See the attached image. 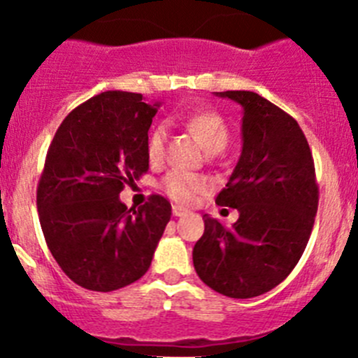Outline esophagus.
<instances>
[{
	"label": "esophagus",
	"mask_w": 358,
	"mask_h": 358,
	"mask_svg": "<svg viewBox=\"0 0 358 358\" xmlns=\"http://www.w3.org/2000/svg\"><path fill=\"white\" fill-rule=\"evenodd\" d=\"M185 213H187V210L182 208V206H173V215L175 217H182V215H185Z\"/></svg>",
	"instance_id": "34e87169"
}]
</instances>
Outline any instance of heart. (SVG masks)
I'll list each match as a JSON object with an SVG mask.
<instances>
[{
    "mask_svg": "<svg viewBox=\"0 0 358 358\" xmlns=\"http://www.w3.org/2000/svg\"><path fill=\"white\" fill-rule=\"evenodd\" d=\"M183 123L206 153H219L228 146L229 129L224 118L217 113H192L183 118ZM166 141H168V132L162 125H157L150 132L148 141H146V157L152 166H159L162 162L164 153H166ZM160 189L173 201L180 203V205H190L199 194L208 190V182L198 175L169 171L160 180Z\"/></svg>",
    "mask_w": 358,
    "mask_h": 358,
    "instance_id": "heart-1",
    "label": "heart"
}]
</instances>
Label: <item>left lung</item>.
<instances>
[{
  "instance_id": "left-lung-1",
  "label": "left lung",
  "mask_w": 358,
  "mask_h": 358,
  "mask_svg": "<svg viewBox=\"0 0 358 358\" xmlns=\"http://www.w3.org/2000/svg\"><path fill=\"white\" fill-rule=\"evenodd\" d=\"M243 108L242 155L215 203L238 210L231 228L205 215L196 273L217 293L252 299L280 285L306 250L318 212L309 143L296 120L255 92H219Z\"/></svg>"
}]
</instances>
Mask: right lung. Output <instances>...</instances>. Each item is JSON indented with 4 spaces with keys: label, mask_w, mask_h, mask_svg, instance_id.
Returning a JSON list of instances; mask_svg holds the SVG:
<instances>
[{
    "label": "right lung",
    "mask_w": 358,
    "mask_h": 358,
    "mask_svg": "<svg viewBox=\"0 0 358 358\" xmlns=\"http://www.w3.org/2000/svg\"><path fill=\"white\" fill-rule=\"evenodd\" d=\"M160 103L103 92L69 113L49 145L36 187L40 226L52 258L76 285L115 292L152 265L171 219L166 198L127 208L123 187L148 171V129Z\"/></svg>",
    "instance_id": "1"
}]
</instances>
